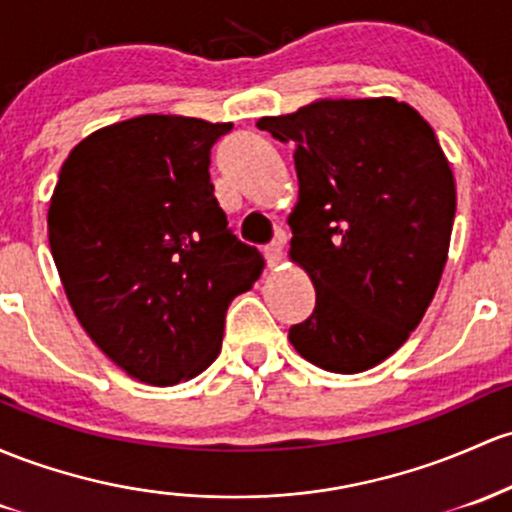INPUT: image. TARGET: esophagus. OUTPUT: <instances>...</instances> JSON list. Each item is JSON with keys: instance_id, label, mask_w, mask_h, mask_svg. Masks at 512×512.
Listing matches in <instances>:
<instances>
[{"instance_id": "obj_1", "label": "esophagus", "mask_w": 512, "mask_h": 512, "mask_svg": "<svg viewBox=\"0 0 512 512\" xmlns=\"http://www.w3.org/2000/svg\"><path fill=\"white\" fill-rule=\"evenodd\" d=\"M284 243H286V235L279 233V238L265 247L269 267H279L284 262Z\"/></svg>"}]
</instances>
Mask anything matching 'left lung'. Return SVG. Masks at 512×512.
<instances>
[{
  "label": "left lung",
  "instance_id": "8db88e82",
  "mask_svg": "<svg viewBox=\"0 0 512 512\" xmlns=\"http://www.w3.org/2000/svg\"><path fill=\"white\" fill-rule=\"evenodd\" d=\"M257 128L296 148L289 257L311 277L316 308L289 330L291 345L325 372H367L408 340L440 286L452 167L430 123L393 97L318 99Z\"/></svg>",
  "mask_w": 512,
  "mask_h": 512
}]
</instances>
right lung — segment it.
<instances>
[{
  "label": "right lung",
  "mask_w": 512,
  "mask_h": 512,
  "mask_svg": "<svg viewBox=\"0 0 512 512\" xmlns=\"http://www.w3.org/2000/svg\"><path fill=\"white\" fill-rule=\"evenodd\" d=\"M230 128L174 114L111 123L70 150L50 196L67 301L94 345L143 384L204 372L230 301L265 267L213 196L209 155Z\"/></svg>",
  "instance_id": "obj_1"
}]
</instances>
